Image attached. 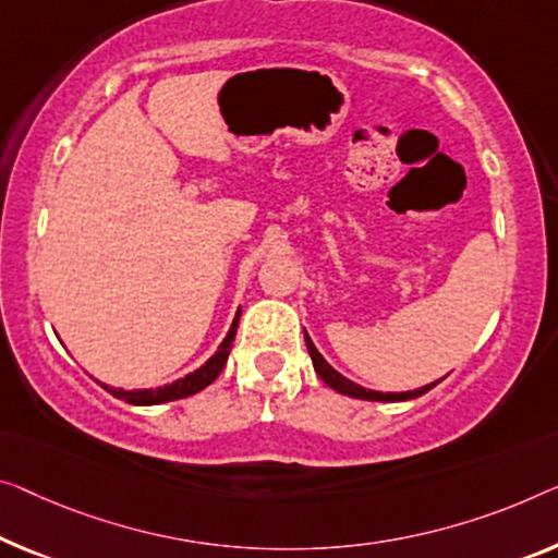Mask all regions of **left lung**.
<instances>
[{
	"instance_id": "1",
	"label": "left lung",
	"mask_w": 558,
	"mask_h": 558,
	"mask_svg": "<svg viewBox=\"0 0 558 558\" xmlns=\"http://www.w3.org/2000/svg\"><path fill=\"white\" fill-rule=\"evenodd\" d=\"M305 345H307V355H311L313 361V368L318 376L323 378V384H328L332 390H338V393L343 396H351V398H361V401H380V403H398V401H411V398H418L423 393H428L430 388H434L436 384L430 386H423V388H415V390H405V393H380V390H371V388H363L359 384H353L351 378L340 376V373L332 368V365L323 359V355L318 353V348H315V343L311 340V336L305 332Z\"/></svg>"
}]
</instances>
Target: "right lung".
I'll use <instances>...</instances> for the list:
<instances>
[{"instance_id": "obj_1", "label": "right lung", "mask_w": 558, "mask_h": 558, "mask_svg": "<svg viewBox=\"0 0 558 558\" xmlns=\"http://www.w3.org/2000/svg\"><path fill=\"white\" fill-rule=\"evenodd\" d=\"M238 320H240V307H238L235 318H232V323H230L228 336L222 338V343L218 345V351H215V353L210 355V359H207L203 365H199L197 371L187 373L185 378L172 380V384L162 386V388H137V390L114 388V386H110V384H102V380H97V384L102 386V388L107 390V393H112L114 398H120V401H124V403H132V405H160V403L178 401V398L195 396L197 390H203V388L210 386L213 380L220 376L222 365L228 363V355H230L232 340H235Z\"/></svg>"}]
</instances>
